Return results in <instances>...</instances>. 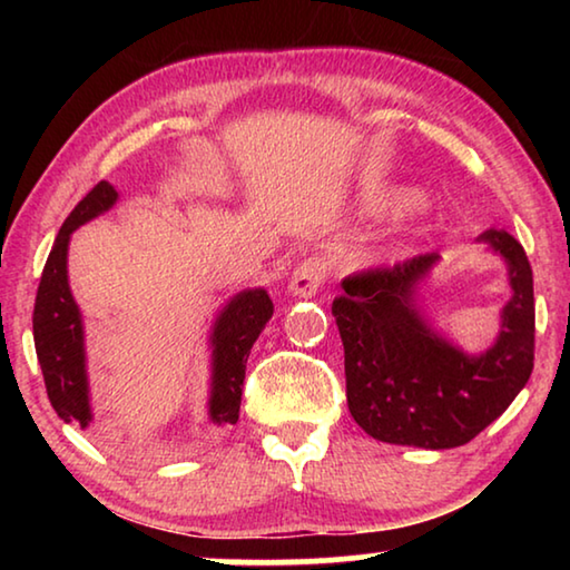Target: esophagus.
<instances>
[{"instance_id":"obj_1","label":"esophagus","mask_w":570,"mask_h":570,"mask_svg":"<svg viewBox=\"0 0 570 570\" xmlns=\"http://www.w3.org/2000/svg\"><path fill=\"white\" fill-rule=\"evenodd\" d=\"M326 278V264L324 258H304L302 264L296 266V272L292 274V282H288V292L296 296H314L320 292V286Z\"/></svg>"}]
</instances>
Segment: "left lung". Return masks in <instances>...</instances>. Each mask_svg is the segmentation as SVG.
Instances as JSON below:
<instances>
[{
    "mask_svg": "<svg viewBox=\"0 0 570 570\" xmlns=\"http://www.w3.org/2000/svg\"><path fill=\"white\" fill-rule=\"evenodd\" d=\"M478 240L505 258L513 298L498 342L470 356L430 330L417 284L438 264L422 254L346 276L332 314L344 344L346 404L356 424L390 445L450 450L470 442L518 397L533 372V268L518 240L490 228Z\"/></svg>",
    "mask_w": 570,
    "mask_h": 570,
    "instance_id": "1",
    "label": "left lung"
}]
</instances>
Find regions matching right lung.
I'll use <instances>...</instances> for the list:
<instances>
[{"label":"right lung","mask_w":570,"mask_h":570,"mask_svg":"<svg viewBox=\"0 0 570 570\" xmlns=\"http://www.w3.org/2000/svg\"><path fill=\"white\" fill-rule=\"evenodd\" d=\"M118 200L108 180H100L72 214L65 218L55 246L47 256L40 278L32 314V334L37 360L42 366V377L55 412L65 422L88 428L92 420L88 372H85V340L82 320L77 308L70 284H67V244L70 234L95 216L110 210ZM274 304L264 288H246L224 306L210 334L214 346V374H210L208 417L218 428H230L238 422L240 390H244L246 362L250 346L272 320Z\"/></svg>","instance_id":"obj_1"}]
</instances>
